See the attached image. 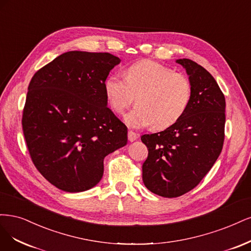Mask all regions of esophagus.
Listing matches in <instances>:
<instances>
[{
    "instance_id": "esophagus-1",
    "label": "esophagus",
    "mask_w": 251,
    "mask_h": 251,
    "mask_svg": "<svg viewBox=\"0 0 251 251\" xmlns=\"http://www.w3.org/2000/svg\"><path fill=\"white\" fill-rule=\"evenodd\" d=\"M137 136H139V135H137L135 132H133L131 130L128 131V140L130 142H134L137 139Z\"/></svg>"
}]
</instances>
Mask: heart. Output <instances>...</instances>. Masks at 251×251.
<instances>
[{
  "instance_id": "1",
  "label": "heart",
  "mask_w": 251,
  "mask_h": 251,
  "mask_svg": "<svg viewBox=\"0 0 251 251\" xmlns=\"http://www.w3.org/2000/svg\"><path fill=\"white\" fill-rule=\"evenodd\" d=\"M104 90L110 107L117 114H123L136 96L137 106L125 117L126 123L133 128L152 124L157 130L178 122L193 97L188 76L150 59L130 64L125 71V78L108 76Z\"/></svg>"
}]
</instances>
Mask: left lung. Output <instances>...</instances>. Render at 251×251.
Listing matches in <instances>:
<instances>
[{"instance_id":"obj_1","label":"left lung","mask_w":251,"mask_h":251,"mask_svg":"<svg viewBox=\"0 0 251 251\" xmlns=\"http://www.w3.org/2000/svg\"><path fill=\"white\" fill-rule=\"evenodd\" d=\"M193 97L184 116L166 130L141 136L148 148L143 181L158 196L179 197L199 184L219 157L224 143L225 98L214 77L188 58Z\"/></svg>"}]
</instances>
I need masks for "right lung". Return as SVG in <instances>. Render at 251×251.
<instances>
[{
    "label": "right lung",
    "instance_id": "1",
    "mask_svg": "<svg viewBox=\"0 0 251 251\" xmlns=\"http://www.w3.org/2000/svg\"><path fill=\"white\" fill-rule=\"evenodd\" d=\"M120 61L110 53L70 51L29 83L22 118L29 154L38 172L64 192L95 187L104 157L127 144V127L107 107L104 90Z\"/></svg>",
    "mask_w": 251,
    "mask_h": 251
}]
</instances>
